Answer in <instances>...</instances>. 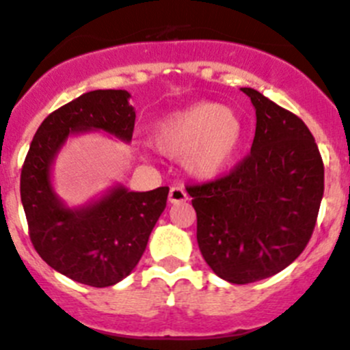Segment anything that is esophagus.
<instances>
[{
	"label": "esophagus",
	"instance_id": "esophagus-1",
	"mask_svg": "<svg viewBox=\"0 0 350 350\" xmlns=\"http://www.w3.org/2000/svg\"><path fill=\"white\" fill-rule=\"evenodd\" d=\"M183 201H187L186 191L183 189L181 186L171 187V191H169V203L178 204V203H183Z\"/></svg>",
	"mask_w": 350,
	"mask_h": 350
}]
</instances>
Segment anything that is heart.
<instances>
[{
    "mask_svg": "<svg viewBox=\"0 0 350 350\" xmlns=\"http://www.w3.org/2000/svg\"><path fill=\"white\" fill-rule=\"evenodd\" d=\"M245 124L238 112L216 102H196L156 124L152 144L167 157H183L193 178H219L240 152Z\"/></svg>",
    "mask_w": 350,
    "mask_h": 350,
    "instance_id": "1",
    "label": "heart"
}]
</instances>
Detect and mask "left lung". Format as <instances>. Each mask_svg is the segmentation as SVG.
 Listing matches in <instances>:
<instances>
[{
    "label": "left lung",
    "instance_id": "1",
    "mask_svg": "<svg viewBox=\"0 0 350 350\" xmlns=\"http://www.w3.org/2000/svg\"><path fill=\"white\" fill-rule=\"evenodd\" d=\"M241 92L256 112L252 152L230 174L186 187L201 255L238 285L278 273L304 252L323 196L322 157L304 120L255 88Z\"/></svg>",
    "mask_w": 350,
    "mask_h": 350
}]
</instances>
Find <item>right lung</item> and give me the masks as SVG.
<instances>
[{
	"label": "right lung",
	"instance_id": "right-lung-1",
	"mask_svg": "<svg viewBox=\"0 0 350 350\" xmlns=\"http://www.w3.org/2000/svg\"><path fill=\"white\" fill-rule=\"evenodd\" d=\"M129 98L126 90H94L51 112L21 169V203L36 253L65 277L97 288L116 285L134 270L169 187L135 193L116 185L100 200L68 208L51 185V165L70 135L102 131L131 142L135 110Z\"/></svg>",
	"mask_w": 350,
	"mask_h": 350
}]
</instances>
